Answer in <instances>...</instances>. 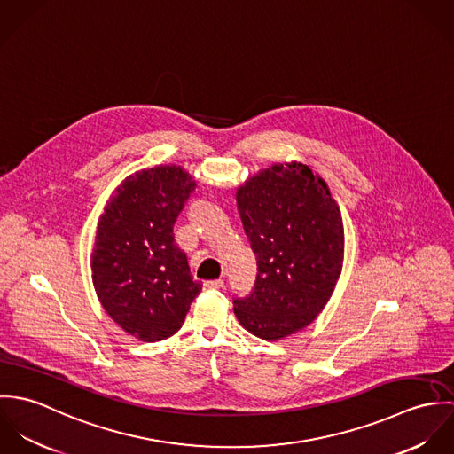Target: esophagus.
<instances>
[{
    "label": "esophagus",
    "instance_id": "34e87169",
    "mask_svg": "<svg viewBox=\"0 0 454 454\" xmlns=\"http://www.w3.org/2000/svg\"><path fill=\"white\" fill-rule=\"evenodd\" d=\"M223 288V279H213L204 283V290H220Z\"/></svg>",
    "mask_w": 454,
    "mask_h": 454
}]
</instances>
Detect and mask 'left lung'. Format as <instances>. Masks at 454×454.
<instances>
[{
	"label": "left lung",
	"instance_id": "8db88e82",
	"mask_svg": "<svg viewBox=\"0 0 454 454\" xmlns=\"http://www.w3.org/2000/svg\"><path fill=\"white\" fill-rule=\"evenodd\" d=\"M238 211L257 259L252 294L234 299L250 333L285 339L324 311L344 260L340 209L304 162H276L236 189Z\"/></svg>",
	"mask_w": 454,
	"mask_h": 454
}]
</instances>
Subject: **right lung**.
Returning <instances> with one entry per match:
<instances>
[{
    "label": "right lung",
    "instance_id": "obj_1",
    "mask_svg": "<svg viewBox=\"0 0 454 454\" xmlns=\"http://www.w3.org/2000/svg\"><path fill=\"white\" fill-rule=\"evenodd\" d=\"M195 187L176 164L136 171L98 220L90 254L96 295L106 315L143 342L175 335L202 288L173 234Z\"/></svg>",
    "mask_w": 454,
    "mask_h": 454
}]
</instances>
